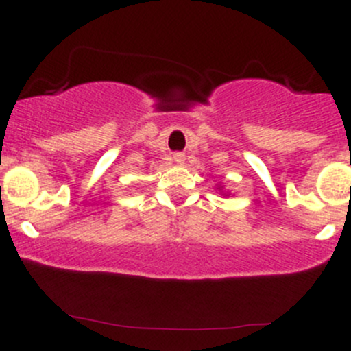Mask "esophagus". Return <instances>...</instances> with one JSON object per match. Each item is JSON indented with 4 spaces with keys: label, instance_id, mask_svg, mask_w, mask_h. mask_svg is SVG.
<instances>
[{
    "label": "esophagus",
    "instance_id": "1",
    "mask_svg": "<svg viewBox=\"0 0 351 351\" xmlns=\"http://www.w3.org/2000/svg\"><path fill=\"white\" fill-rule=\"evenodd\" d=\"M173 160H175L176 163H183V162H184V153L176 152L175 155H173Z\"/></svg>",
    "mask_w": 351,
    "mask_h": 351
}]
</instances>
